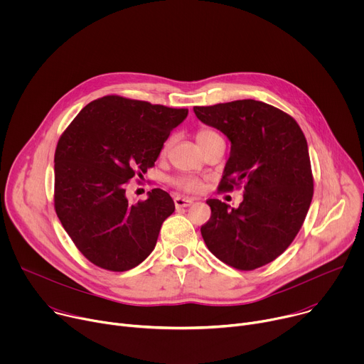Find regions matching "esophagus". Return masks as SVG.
<instances>
[{
    "label": "esophagus",
    "instance_id": "obj_1",
    "mask_svg": "<svg viewBox=\"0 0 364 364\" xmlns=\"http://www.w3.org/2000/svg\"><path fill=\"white\" fill-rule=\"evenodd\" d=\"M194 201L193 198H188V197H181V196H176L174 197V204L177 209H180V207H187V205H191Z\"/></svg>",
    "mask_w": 364,
    "mask_h": 364
}]
</instances>
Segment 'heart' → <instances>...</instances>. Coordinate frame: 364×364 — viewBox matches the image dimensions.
<instances>
[{
    "label": "heart",
    "instance_id": "b5f03b06",
    "mask_svg": "<svg viewBox=\"0 0 364 364\" xmlns=\"http://www.w3.org/2000/svg\"><path fill=\"white\" fill-rule=\"evenodd\" d=\"M216 136H220L215 129L212 128H200L196 134V139H197V144L201 146L204 142L210 141ZM167 148V145H166ZM170 183L183 190V191H188V193H198L201 190V181L198 178H194V177H188V176H178V177H173L170 178Z\"/></svg>",
    "mask_w": 364,
    "mask_h": 364
}]
</instances>
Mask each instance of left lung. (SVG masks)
Masks as SVG:
<instances>
[{
  "label": "left lung",
  "instance_id": "left-lung-1",
  "mask_svg": "<svg viewBox=\"0 0 364 364\" xmlns=\"http://www.w3.org/2000/svg\"><path fill=\"white\" fill-rule=\"evenodd\" d=\"M194 114L232 144L219 191L245 188L237 209L207 200L212 216L200 229L204 243L232 268H261L292 243L313 200L304 132L284 111L253 99L194 107Z\"/></svg>",
  "mask_w": 364,
  "mask_h": 364
}]
</instances>
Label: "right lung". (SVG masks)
<instances>
[{
    "instance_id": "add662e5",
    "label": "right lung",
    "mask_w": 364,
    "mask_h": 364,
    "mask_svg": "<svg viewBox=\"0 0 364 364\" xmlns=\"http://www.w3.org/2000/svg\"><path fill=\"white\" fill-rule=\"evenodd\" d=\"M187 114L108 95L87 103L62 134L55 152V209L93 265L129 271L155 247L174 201L167 191L152 188L146 200L132 204L127 186L154 167Z\"/></svg>"
}]
</instances>
